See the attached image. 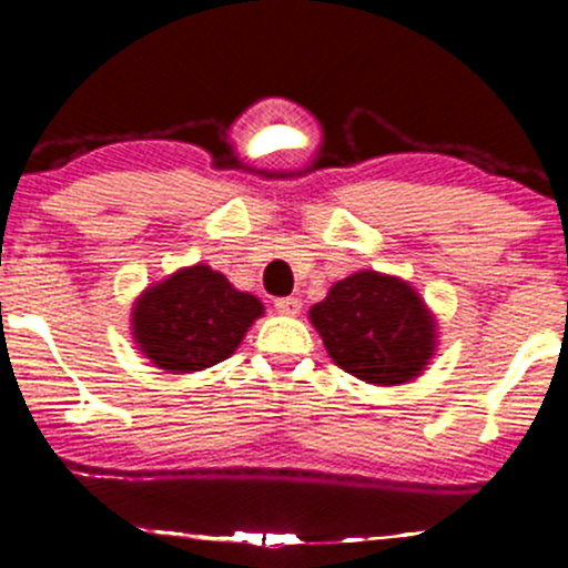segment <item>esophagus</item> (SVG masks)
I'll use <instances>...</instances> for the list:
<instances>
[{
  "instance_id": "1",
  "label": "esophagus",
  "mask_w": 568,
  "mask_h": 568,
  "mask_svg": "<svg viewBox=\"0 0 568 568\" xmlns=\"http://www.w3.org/2000/svg\"><path fill=\"white\" fill-rule=\"evenodd\" d=\"M274 311H277L280 316H296V313L302 311V302L296 300V296H283V300L274 302Z\"/></svg>"
}]
</instances>
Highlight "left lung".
Segmentation results:
<instances>
[{
	"mask_svg": "<svg viewBox=\"0 0 568 568\" xmlns=\"http://www.w3.org/2000/svg\"><path fill=\"white\" fill-rule=\"evenodd\" d=\"M307 316L332 363L368 385H406L437 352L432 307L406 280L374 268L337 280Z\"/></svg>",
	"mask_w": 568,
	"mask_h": 568,
	"instance_id": "8db88e82",
	"label": "left lung"
}]
</instances>
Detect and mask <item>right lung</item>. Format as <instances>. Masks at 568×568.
Segmentation results:
<instances>
[{"instance_id": "1", "label": "right lung", "mask_w": 568, "mask_h": 568, "mask_svg": "<svg viewBox=\"0 0 568 568\" xmlns=\"http://www.w3.org/2000/svg\"><path fill=\"white\" fill-rule=\"evenodd\" d=\"M263 316V302L209 263H194L142 291L131 307L136 348L168 374H194L231 357Z\"/></svg>"}]
</instances>
